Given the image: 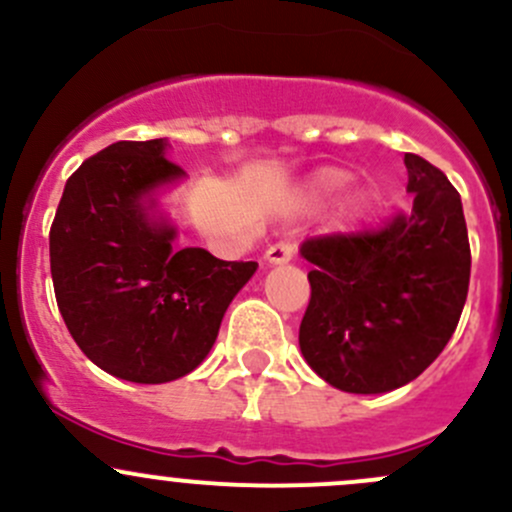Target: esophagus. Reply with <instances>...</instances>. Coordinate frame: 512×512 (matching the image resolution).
I'll use <instances>...</instances> for the list:
<instances>
[{
    "mask_svg": "<svg viewBox=\"0 0 512 512\" xmlns=\"http://www.w3.org/2000/svg\"><path fill=\"white\" fill-rule=\"evenodd\" d=\"M294 252H297V245H294L292 240H279L270 245V250L265 252V260L270 262V265H284V262L292 260Z\"/></svg>",
    "mask_w": 512,
    "mask_h": 512,
    "instance_id": "obj_1",
    "label": "esophagus"
}]
</instances>
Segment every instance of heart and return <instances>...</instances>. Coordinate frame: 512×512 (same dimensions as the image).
Listing matches in <instances>:
<instances>
[{"label": "heart", "instance_id": "heart-1", "mask_svg": "<svg viewBox=\"0 0 512 512\" xmlns=\"http://www.w3.org/2000/svg\"><path fill=\"white\" fill-rule=\"evenodd\" d=\"M316 184H319L321 191H326V193L341 191V188L348 184V174L346 171H338V169H326V171H321L319 179H316Z\"/></svg>", "mask_w": 512, "mask_h": 512}]
</instances>
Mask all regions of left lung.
<instances>
[{"label": "left lung", "instance_id": "obj_1", "mask_svg": "<svg viewBox=\"0 0 512 512\" xmlns=\"http://www.w3.org/2000/svg\"><path fill=\"white\" fill-rule=\"evenodd\" d=\"M412 206L378 228L301 245L311 299L299 326L306 363L328 385L375 395L407 385L444 351L464 311L471 247L444 171L405 154Z\"/></svg>", "mask_w": 512, "mask_h": 512}]
</instances>
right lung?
<instances>
[{
    "label": "right lung",
    "instance_id": "right-lung-1",
    "mask_svg": "<svg viewBox=\"0 0 512 512\" xmlns=\"http://www.w3.org/2000/svg\"><path fill=\"white\" fill-rule=\"evenodd\" d=\"M164 139L115 142L85 159L63 188L48 233L58 309L78 348L129 383L157 385L201 365L257 262L174 247L149 223L144 198L184 176Z\"/></svg>",
    "mask_w": 512,
    "mask_h": 512
}]
</instances>
